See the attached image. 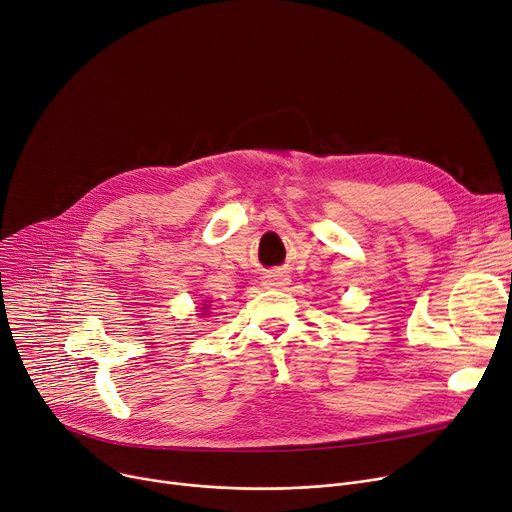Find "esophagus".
<instances>
[{"instance_id":"34e87169","label":"esophagus","mask_w":512,"mask_h":512,"mask_svg":"<svg viewBox=\"0 0 512 512\" xmlns=\"http://www.w3.org/2000/svg\"><path fill=\"white\" fill-rule=\"evenodd\" d=\"M264 285L273 287V289H283L285 285H289V277L283 275L281 270H275V273H270V275L264 277Z\"/></svg>"}]
</instances>
